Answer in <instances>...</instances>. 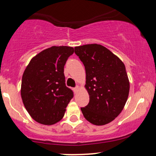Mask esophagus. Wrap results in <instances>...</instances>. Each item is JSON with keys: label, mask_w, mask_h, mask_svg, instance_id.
Masks as SVG:
<instances>
[{"label": "esophagus", "mask_w": 156, "mask_h": 156, "mask_svg": "<svg viewBox=\"0 0 156 156\" xmlns=\"http://www.w3.org/2000/svg\"><path fill=\"white\" fill-rule=\"evenodd\" d=\"M78 89H79V87H78V86H76V87L74 88V91L76 92Z\"/></svg>", "instance_id": "obj_1"}]
</instances>
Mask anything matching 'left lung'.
<instances>
[{"label": "left lung", "instance_id": "1", "mask_svg": "<svg viewBox=\"0 0 156 156\" xmlns=\"http://www.w3.org/2000/svg\"><path fill=\"white\" fill-rule=\"evenodd\" d=\"M75 53L85 67L89 94L88 105L80 110L89 122L108 124L120 114L128 100L130 83L125 64L101 44L76 47Z\"/></svg>", "mask_w": 156, "mask_h": 156}]
</instances>
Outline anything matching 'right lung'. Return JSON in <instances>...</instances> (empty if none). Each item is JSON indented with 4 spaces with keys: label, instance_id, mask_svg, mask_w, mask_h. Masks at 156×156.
Masks as SVG:
<instances>
[{
    "label": "right lung",
    "instance_id": "add662e5",
    "mask_svg": "<svg viewBox=\"0 0 156 156\" xmlns=\"http://www.w3.org/2000/svg\"><path fill=\"white\" fill-rule=\"evenodd\" d=\"M74 48L53 46L31 60L25 69L21 97L27 112L37 122L53 125L64 117L74 96L66 86L64 67Z\"/></svg>",
    "mask_w": 156,
    "mask_h": 156
}]
</instances>
